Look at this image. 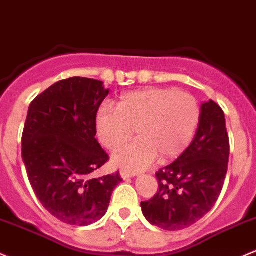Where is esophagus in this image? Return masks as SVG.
<instances>
[{
	"instance_id": "34e87169",
	"label": "esophagus",
	"mask_w": 256,
	"mask_h": 256,
	"mask_svg": "<svg viewBox=\"0 0 256 256\" xmlns=\"http://www.w3.org/2000/svg\"><path fill=\"white\" fill-rule=\"evenodd\" d=\"M136 176L135 173H131V172L125 170V169H122V170L120 172V176L122 178V179H128V178H132V176Z\"/></svg>"
}]
</instances>
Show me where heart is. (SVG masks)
Returning <instances> with one entry per match:
<instances>
[{
	"instance_id": "heart-1",
	"label": "heart",
	"mask_w": 256,
	"mask_h": 256,
	"mask_svg": "<svg viewBox=\"0 0 256 256\" xmlns=\"http://www.w3.org/2000/svg\"><path fill=\"white\" fill-rule=\"evenodd\" d=\"M200 118V106L192 94L147 88L124 94L118 109L102 106L96 128L99 141L110 150L118 148L136 130V141L112 154L115 166L135 173L157 157L166 162L182 154L192 141Z\"/></svg>"
}]
</instances>
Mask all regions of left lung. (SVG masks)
Wrapping results in <instances>:
<instances>
[{
    "label": "left lung",
    "mask_w": 256,
    "mask_h": 256,
    "mask_svg": "<svg viewBox=\"0 0 256 256\" xmlns=\"http://www.w3.org/2000/svg\"><path fill=\"white\" fill-rule=\"evenodd\" d=\"M228 158L224 112L210 100L201 106L200 122L190 146L156 173L160 190L141 202L146 220L166 230H184L200 220L222 192Z\"/></svg>",
    "instance_id": "left-lung-1"
}]
</instances>
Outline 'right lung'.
Segmentation results:
<instances>
[{
	"instance_id": "obj_1",
	"label": "right lung",
	"mask_w": 256,
	"mask_h": 256,
	"mask_svg": "<svg viewBox=\"0 0 256 256\" xmlns=\"http://www.w3.org/2000/svg\"><path fill=\"white\" fill-rule=\"evenodd\" d=\"M109 90L103 82L71 77L56 82L29 106L22 158L42 205L67 224L90 226L106 214L116 172L93 178L109 160L96 141V118Z\"/></svg>"
}]
</instances>
